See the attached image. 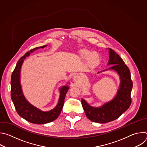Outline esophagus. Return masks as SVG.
Instances as JSON below:
<instances>
[{
	"instance_id": "34e87169",
	"label": "esophagus",
	"mask_w": 147,
	"mask_h": 147,
	"mask_svg": "<svg viewBox=\"0 0 147 147\" xmlns=\"http://www.w3.org/2000/svg\"><path fill=\"white\" fill-rule=\"evenodd\" d=\"M73 80L75 82H80L81 81V78L79 75H76L74 76Z\"/></svg>"
}]
</instances>
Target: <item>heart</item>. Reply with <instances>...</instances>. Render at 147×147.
<instances>
[{
  "label": "heart",
  "mask_w": 147,
  "mask_h": 147,
  "mask_svg": "<svg viewBox=\"0 0 147 147\" xmlns=\"http://www.w3.org/2000/svg\"><path fill=\"white\" fill-rule=\"evenodd\" d=\"M80 57L83 60H86L89 67L96 66L99 61V56L96 53H92L87 50H83L80 53Z\"/></svg>",
  "instance_id": "b5f03b06"
}]
</instances>
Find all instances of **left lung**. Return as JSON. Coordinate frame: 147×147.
Wrapping results in <instances>:
<instances>
[{"instance_id": "8db88e82", "label": "left lung", "mask_w": 147, "mask_h": 147, "mask_svg": "<svg viewBox=\"0 0 147 147\" xmlns=\"http://www.w3.org/2000/svg\"><path fill=\"white\" fill-rule=\"evenodd\" d=\"M108 50L109 60L108 65L113 66L103 71L112 70L119 74L120 83L116 95L112 100L97 108L91 107L84 99H81L82 107L87 117L92 121L99 123H108L119 118L129 109L131 103L133 82L129 69L116 52L111 48Z\"/></svg>"}]
</instances>
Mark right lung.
Here are the masks:
<instances>
[{"mask_svg":"<svg viewBox=\"0 0 147 147\" xmlns=\"http://www.w3.org/2000/svg\"><path fill=\"white\" fill-rule=\"evenodd\" d=\"M47 45L36 47L27 52L20 59L11 77V98L18 114L27 121L34 124H45L56 119L61 113L63 107L66 95L69 89L68 86H62L60 88V96L56 107L48 112L36 108L26 99L23 95L20 83V71L24 60L31 53L39 48H44Z\"/></svg>","mask_w":147,"mask_h":147,"instance_id":"right-lung-1","label":"right lung"}]
</instances>
